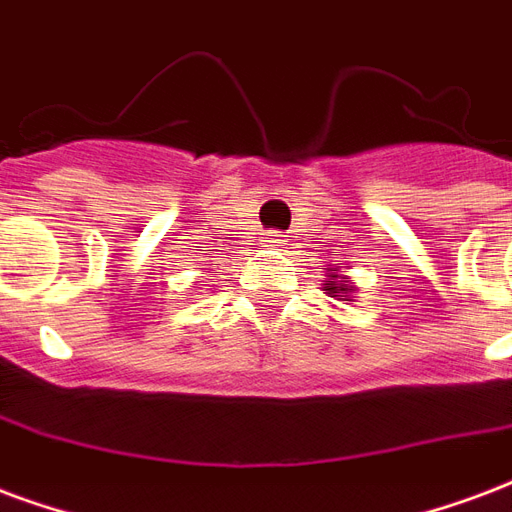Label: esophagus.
Returning a JSON list of instances; mask_svg holds the SVG:
<instances>
[{
	"label": "esophagus",
	"instance_id": "obj_1",
	"mask_svg": "<svg viewBox=\"0 0 512 512\" xmlns=\"http://www.w3.org/2000/svg\"><path fill=\"white\" fill-rule=\"evenodd\" d=\"M280 237H283V234L272 232V234H270V242H283V240H280Z\"/></svg>",
	"mask_w": 512,
	"mask_h": 512
}]
</instances>
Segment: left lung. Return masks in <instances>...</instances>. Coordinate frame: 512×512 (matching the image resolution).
I'll return each mask as SVG.
<instances>
[{
	"label": "left lung",
	"mask_w": 512,
	"mask_h": 512,
	"mask_svg": "<svg viewBox=\"0 0 512 512\" xmlns=\"http://www.w3.org/2000/svg\"><path fill=\"white\" fill-rule=\"evenodd\" d=\"M324 291H329V294H332V297H345V294H348V291H353V288H348V283H337V275H329V280H326L324 283Z\"/></svg>",
	"instance_id": "1"
}]
</instances>
